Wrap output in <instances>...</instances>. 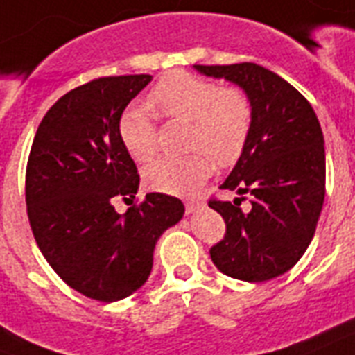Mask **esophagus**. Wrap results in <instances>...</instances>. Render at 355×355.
<instances>
[{
	"label": "esophagus",
	"mask_w": 355,
	"mask_h": 355,
	"mask_svg": "<svg viewBox=\"0 0 355 355\" xmlns=\"http://www.w3.org/2000/svg\"><path fill=\"white\" fill-rule=\"evenodd\" d=\"M201 205H203L201 199H189V201H184V210H187V214H192L196 212Z\"/></svg>",
	"instance_id": "obj_1"
}]
</instances>
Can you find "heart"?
I'll use <instances>...</instances> for the list:
<instances>
[{
  "instance_id": "heart-1",
  "label": "heart",
  "mask_w": 355,
  "mask_h": 355,
  "mask_svg": "<svg viewBox=\"0 0 355 355\" xmlns=\"http://www.w3.org/2000/svg\"><path fill=\"white\" fill-rule=\"evenodd\" d=\"M150 105L161 118L190 123L187 146L196 150L184 157H159L143 171L146 187L174 196L194 194L212 174V160L232 166L248 143L254 107L239 87H221L216 81L172 72L150 90ZM119 139L139 163L152 159L157 150V123L148 110L130 105L118 125Z\"/></svg>"
}]
</instances>
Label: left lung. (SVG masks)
<instances>
[{"label": "left lung", "mask_w": 355, "mask_h": 355, "mask_svg": "<svg viewBox=\"0 0 355 355\" xmlns=\"http://www.w3.org/2000/svg\"><path fill=\"white\" fill-rule=\"evenodd\" d=\"M196 69L239 85L254 107L245 152L219 187L239 198L234 203L209 201L227 225L210 257L234 279H274L300 261L323 209L327 166L321 125L303 94L265 67L236 63ZM247 195L252 209L245 213L241 201Z\"/></svg>", "instance_id": "obj_1"}]
</instances>
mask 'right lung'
<instances>
[{"instance_id": "add662e5", "label": "right lung", "mask_w": 355, "mask_h": 355, "mask_svg": "<svg viewBox=\"0 0 355 355\" xmlns=\"http://www.w3.org/2000/svg\"><path fill=\"white\" fill-rule=\"evenodd\" d=\"M150 79L108 76L67 92L41 119L26 163V214L41 254L70 288L103 303L148 279L157 239L184 212L159 192L125 214L114 209L139 187L119 118Z\"/></svg>"}]
</instances>
